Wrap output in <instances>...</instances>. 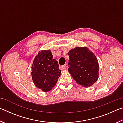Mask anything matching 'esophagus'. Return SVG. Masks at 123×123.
Instances as JSON below:
<instances>
[{
	"mask_svg": "<svg viewBox=\"0 0 123 123\" xmlns=\"http://www.w3.org/2000/svg\"><path fill=\"white\" fill-rule=\"evenodd\" d=\"M66 68V64H64V65L61 66V68L62 69H64Z\"/></svg>",
	"mask_w": 123,
	"mask_h": 123,
	"instance_id": "34e87169",
	"label": "esophagus"
}]
</instances>
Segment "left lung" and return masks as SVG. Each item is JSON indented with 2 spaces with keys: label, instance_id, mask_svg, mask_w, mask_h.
Listing matches in <instances>:
<instances>
[{
  "label": "left lung",
  "instance_id": "left-lung-1",
  "mask_svg": "<svg viewBox=\"0 0 123 123\" xmlns=\"http://www.w3.org/2000/svg\"><path fill=\"white\" fill-rule=\"evenodd\" d=\"M68 72L78 84L89 87L99 78V65L96 56L86 47L70 50Z\"/></svg>",
  "mask_w": 123,
  "mask_h": 123
}]
</instances>
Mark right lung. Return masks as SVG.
Masks as SVG:
<instances>
[{
	"label": "right lung",
	"instance_id": "1",
	"mask_svg": "<svg viewBox=\"0 0 123 123\" xmlns=\"http://www.w3.org/2000/svg\"><path fill=\"white\" fill-rule=\"evenodd\" d=\"M53 57L50 50L39 51L31 67L32 79L35 86L45 92L53 89L61 73L57 61Z\"/></svg>",
	"mask_w": 123,
	"mask_h": 123
}]
</instances>
